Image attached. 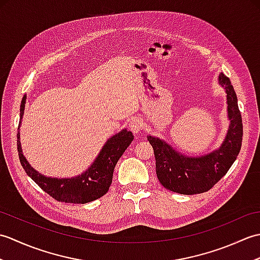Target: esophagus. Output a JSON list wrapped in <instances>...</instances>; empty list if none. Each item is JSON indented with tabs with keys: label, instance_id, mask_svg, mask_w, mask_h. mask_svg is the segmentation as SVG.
I'll list each match as a JSON object with an SVG mask.
<instances>
[{
	"label": "esophagus",
	"instance_id": "obj_1",
	"mask_svg": "<svg viewBox=\"0 0 260 260\" xmlns=\"http://www.w3.org/2000/svg\"><path fill=\"white\" fill-rule=\"evenodd\" d=\"M128 125H129V129L133 132L134 134H139L141 129H142V127H143V121H142L141 118L135 117L129 121Z\"/></svg>",
	"mask_w": 260,
	"mask_h": 260
}]
</instances>
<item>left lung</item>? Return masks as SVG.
Here are the masks:
<instances>
[{
  "label": "left lung",
  "instance_id": "left-lung-1",
  "mask_svg": "<svg viewBox=\"0 0 260 260\" xmlns=\"http://www.w3.org/2000/svg\"><path fill=\"white\" fill-rule=\"evenodd\" d=\"M218 82L227 95L229 127L217 150L201 156H189L175 150L164 140L147 135L155 155L157 179L165 189L187 196L206 192L222 179L238 156L242 142L238 99L227 76L219 74Z\"/></svg>",
  "mask_w": 260,
  "mask_h": 260
}]
</instances>
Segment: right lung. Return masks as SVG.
I'll list each match as a JSON object with an SVG mask.
<instances>
[{
	"label": "right lung",
	"instance_id": "right-lung-1",
	"mask_svg": "<svg viewBox=\"0 0 260 260\" xmlns=\"http://www.w3.org/2000/svg\"><path fill=\"white\" fill-rule=\"evenodd\" d=\"M26 95L23 96L20 108V124L24 114ZM134 140L132 132L126 128L121 129L117 134L110 137L102 147L90 167L81 174L73 178H51L38 172L31 167L23 155L20 142V132H18V152L21 165L23 167L26 174L47 192L49 196L56 199L57 201L67 203H87L97 200L106 194L113 181L114 169L118 159L123 155L126 148L131 145Z\"/></svg>",
	"mask_w": 260,
	"mask_h": 260
}]
</instances>
